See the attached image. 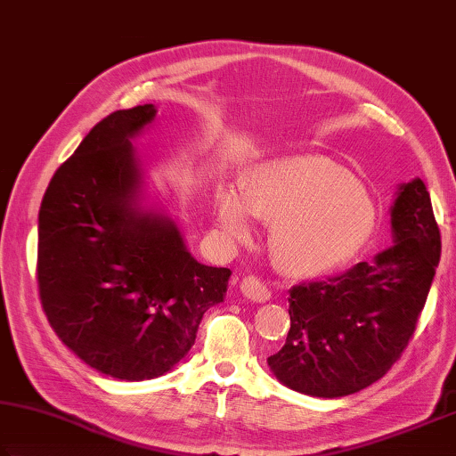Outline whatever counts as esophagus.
Instances as JSON below:
<instances>
[{"label": "esophagus", "instance_id": "obj_1", "mask_svg": "<svg viewBox=\"0 0 456 456\" xmlns=\"http://www.w3.org/2000/svg\"><path fill=\"white\" fill-rule=\"evenodd\" d=\"M240 290H242L246 298H250L254 302L270 300V289L260 281L258 276H244V281L240 284Z\"/></svg>", "mask_w": 456, "mask_h": 456}]
</instances>
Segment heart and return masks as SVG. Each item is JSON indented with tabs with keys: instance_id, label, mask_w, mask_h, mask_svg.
<instances>
[{
	"instance_id": "1",
	"label": "heart",
	"mask_w": 456,
	"mask_h": 456,
	"mask_svg": "<svg viewBox=\"0 0 456 456\" xmlns=\"http://www.w3.org/2000/svg\"><path fill=\"white\" fill-rule=\"evenodd\" d=\"M250 216L274 224L273 256L286 274L314 278L346 266L370 242L377 210L346 167L324 156H284L250 167L242 198L224 190L216 220L246 242Z\"/></svg>"
}]
</instances>
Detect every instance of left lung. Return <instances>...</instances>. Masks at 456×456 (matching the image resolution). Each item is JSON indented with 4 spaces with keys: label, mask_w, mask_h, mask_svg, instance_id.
I'll return each mask as SVG.
<instances>
[{
    "label": "left lung",
    "mask_w": 456,
    "mask_h": 456,
    "mask_svg": "<svg viewBox=\"0 0 456 456\" xmlns=\"http://www.w3.org/2000/svg\"><path fill=\"white\" fill-rule=\"evenodd\" d=\"M390 228L395 244L372 262L292 286L289 337L268 356L282 385L318 398L354 395L401 358L441 260V232L420 178L398 188Z\"/></svg>",
    "instance_id": "obj_1"
}]
</instances>
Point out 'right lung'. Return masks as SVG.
<instances>
[{"instance_id":"obj_1","label":"right lung","mask_w":456,"mask_h":456,"mask_svg":"<svg viewBox=\"0 0 456 456\" xmlns=\"http://www.w3.org/2000/svg\"><path fill=\"white\" fill-rule=\"evenodd\" d=\"M154 118L143 103L95 124L39 208L37 289L47 321L71 353L119 380L172 370L232 274L200 265L170 216L140 206L132 140Z\"/></svg>"}]
</instances>
